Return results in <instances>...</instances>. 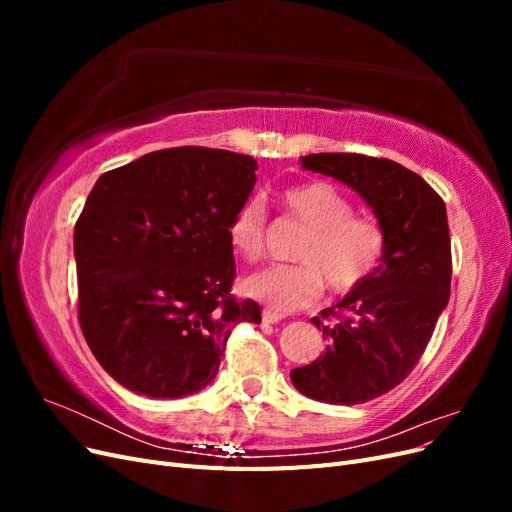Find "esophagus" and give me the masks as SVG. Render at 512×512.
Masks as SVG:
<instances>
[{"mask_svg":"<svg viewBox=\"0 0 512 512\" xmlns=\"http://www.w3.org/2000/svg\"><path fill=\"white\" fill-rule=\"evenodd\" d=\"M284 316L280 312H273V309H262V320L267 324H277Z\"/></svg>","mask_w":512,"mask_h":512,"instance_id":"obj_1","label":"esophagus"}]
</instances>
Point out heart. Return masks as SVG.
Masks as SVG:
<instances>
[{"label":"heart","instance_id":"heart-1","mask_svg":"<svg viewBox=\"0 0 512 512\" xmlns=\"http://www.w3.org/2000/svg\"><path fill=\"white\" fill-rule=\"evenodd\" d=\"M282 211L305 228L292 258L299 265H273L243 280L247 297L277 312L312 305L324 288L348 292L376 271L384 252L382 226L352 213L348 196L329 181L290 185L277 196ZM265 209L247 200L228 224V243L239 258L256 260L265 252Z\"/></svg>","mask_w":512,"mask_h":512}]
</instances>
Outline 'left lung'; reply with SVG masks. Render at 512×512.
Segmentation results:
<instances>
[{
  "label": "left lung",
  "instance_id": "1",
  "mask_svg": "<svg viewBox=\"0 0 512 512\" xmlns=\"http://www.w3.org/2000/svg\"><path fill=\"white\" fill-rule=\"evenodd\" d=\"M301 166L342 181L384 230L380 265L333 307L312 318L327 337L314 363L290 371L309 399L354 406L404 380L425 352L451 297V235L444 200L406 166L359 153H312Z\"/></svg>",
  "mask_w": 512,
  "mask_h": 512
}]
</instances>
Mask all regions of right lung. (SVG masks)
Here are the masks:
<instances>
[{
    "mask_svg": "<svg viewBox=\"0 0 512 512\" xmlns=\"http://www.w3.org/2000/svg\"><path fill=\"white\" fill-rule=\"evenodd\" d=\"M258 164L243 153H147L89 192L74 228L79 320L98 363L136 395L179 399L218 374L232 324L260 322L235 301L228 224Z\"/></svg>",
    "mask_w": 512,
    "mask_h": 512,
    "instance_id": "add662e5",
    "label": "right lung"
}]
</instances>
